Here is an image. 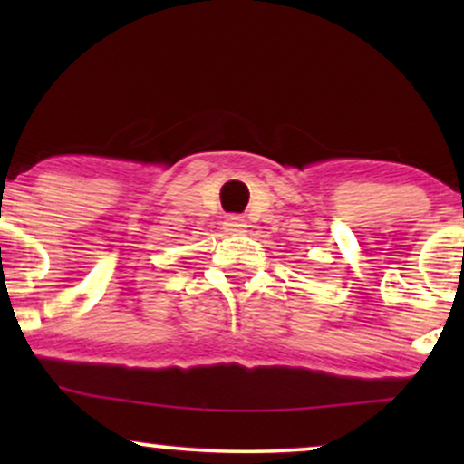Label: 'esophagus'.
<instances>
[{
	"instance_id": "34e87169",
	"label": "esophagus",
	"mask_w": 464,
	"mask_h": 464,
	"mask_svg": "<svg viewBox=\"0 0 464 464\" xmlns=\"http://www.w3.org/2000/svg\"><path fill=\"white\" fill-rule=\"evenodd\" d=\"M222 227H225V231H228V233H244L248 225L242 216H228L227 220L222 222Z\"/></svg>"
}]
</instances>
